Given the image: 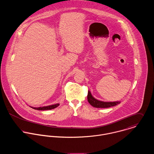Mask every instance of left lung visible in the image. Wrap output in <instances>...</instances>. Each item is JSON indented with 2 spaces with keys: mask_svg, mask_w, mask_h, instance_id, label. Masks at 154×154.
Wrapping results in <instances>:
<instances>
[{
  "mask_svg": "<svg viewBox=\"0 0 154 154\" xmlns=\"http://www.w3.org/2000/svg\"><path fill=\"white\" fill-rule=\"evenodd\" d=\"M88 101L89 103L93 107L96 108H108L113 106H115L121 103L120 101L115 102H104L99 101L94 98L90 91H88Z\"/></svg>",
  "mask_w": 154,
  "mask_h": 154,
  "instance_id": "left-lung-1",
  "label": "left lung"
}]
</instances>
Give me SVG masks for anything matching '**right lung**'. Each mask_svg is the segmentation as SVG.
<instances>
[{
	"label": "right lung",
	"mask_w": 154,
	"mask_h": 154,
	"mask_svg": "<svg viewBox=\"0 0 154 154\" xmlns=\"http://www.w3.org/2000/svg\"><path fill=\"white\" fill-rule=\"evenodd\" d=\"M59 106V104H55L53 105H51V106H44V107H32V108L35 109V110H51L57 107H58Z\"/></svg>",
	"instance_id": "1"
}]
</instances>
